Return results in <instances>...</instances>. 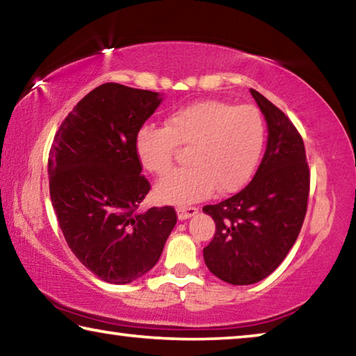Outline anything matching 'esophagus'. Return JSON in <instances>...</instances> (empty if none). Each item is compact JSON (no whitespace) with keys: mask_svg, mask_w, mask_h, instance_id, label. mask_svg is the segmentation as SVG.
Here are the masks:
<instances>
[{"mask_svg":"<svg viewBox=\"0 0 356 356\" xmlns=\"http://www.w3.org/2000/svg\"><path fill=\"white\" fill-rule=\"evenodd\" d=\"M197 207H191V206H182V207H177V216L179 220H186L190 218V216L196 215L197 213Z\"/></svg>","mask_w":356,"mask_h":356,"instance_id":"esophagus-1","label":"esophagus"}]
</instances>
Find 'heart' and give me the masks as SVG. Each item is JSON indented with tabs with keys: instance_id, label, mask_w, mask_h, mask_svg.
I'll return each mask as SVG.
<instances>
[{
	"instance_id": "b5f03b06",
	"label": "heart",
	"mask_w": 356,
	"mask_h": 356,
	"mask_svg": "<svg viewBox=\"0 0 356 356\" xmlns=\"http://www.w3.org/2000/svg\"><path fill=\"white\" fill-rule=\"evenodd\" d=\"M179 146L190 147L188 166L171 172L155 186L161 202L191 204L242 188L256 171L265 146V122L251 105L200 100L174 110L166 127L146 124L135 135V152L144 170L165 176Z\"/></svg>"
}]
</instances>
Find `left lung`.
Listing matches in <instances>:
<instances>
[{"mask_svg": "<svg viewBox=\"0 0 356 356\" xmlns=\"http://www.w3.org/2000/svg\"><path fill=\"white\" fill-rule=\"evenodd\" d=\"M251 95L268 125L264 159L242 191L202 207L216 226L204 261L234 286L254 284L278 268L303 226L309 196L303 138L278 106L254 89Z\"/></svg>", "mask_w": 356, "mask_h": 356, "instance_id": "left-lung-1", "label": "left lung"}]
</instances>
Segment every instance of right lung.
Wrapping results in <instances>:
<instances>
[{"label": "right lung", "mask_w": 356, "mask_h": 356, "mask_svg": "<svg viewBox=\"0 0 356 356\" xmlns=\"http://www.w3.org/2000/svg\"><path fill=\"white\" fill-rule=\"evenodd\" d=\"M160 102L152 91L100 84L63 120L48 156L50 197L65 242L111 284L147 273L177 222L171 206L138 212L150 184L135 135Z\"/></svg>", "instance_id": "1"}]
</instances>
